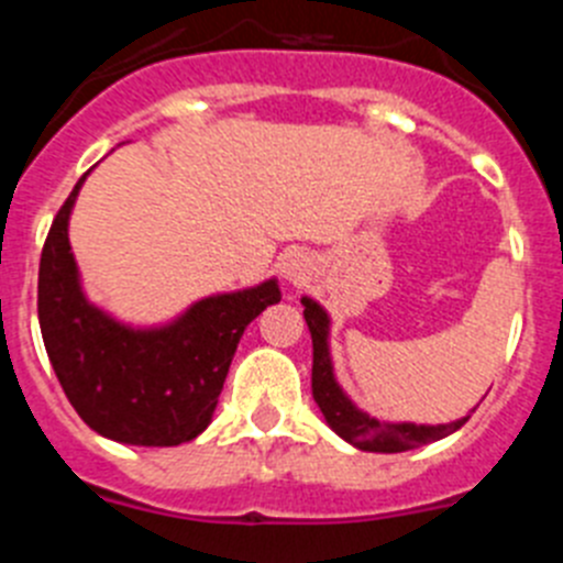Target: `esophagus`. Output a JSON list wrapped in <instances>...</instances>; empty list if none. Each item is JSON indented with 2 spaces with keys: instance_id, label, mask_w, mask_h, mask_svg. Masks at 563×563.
<instances>
[{
  "instance_id": "1",
  "label": "esophagus",
  "mask_w": 563,
  "mask_h": 563,
  "mask_svg": "<svg viewBox=\"0 0 563 563\" xmlns=\"http://www.w3.org/2000/svg\"><path fill=\"white\" fill-rule=\"evenodd\" d=\"M307 271H310V258L305 256V253H292V256H287L285 262V276L290 278V282H305L307 278Z\"/></svg>"
}]
</instances>
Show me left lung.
<instances>
[{"mask_svg":"<svg viewBox=\"0 0 563 563\" xmlns=\"http://www.w3.org/2000/svg\"><path fill=\"white\" fill-rule=\"evenodd\" d=\"M305 305V321L312 335V397L318 409L330 422V429L346 442H352L361 451H375V454H400V451L420 449L429 442L454 434L467 422V417L445 426H415V422H380L363 415L352 406V400L341 391L332 375L330 346H327V332H330V318L312 298H301Z\"/></svg>","mask_w":563,"mask_h":563,"instance_id":"1","label":"left lung"}]
</instances>
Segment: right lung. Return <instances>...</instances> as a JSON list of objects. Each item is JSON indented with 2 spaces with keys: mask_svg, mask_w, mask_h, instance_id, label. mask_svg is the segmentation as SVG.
Instances as JSON below:
<instances>
[{
  "mask_svg": "<svg viewBox=\"0 0 563 563\" xmlns=\"http://www.w3.org/2000/svg\"><path fill=\"white\" fill-rule=\"evenodd\" d=\"M84 177L44 239L38 265L44 350L89 429L126 445H180L206 431L239 338L258 312L282 301V292L271 278L251 290L202 298L163 330L118 324L84 298L69 253L67 222Z\"/></svg>",
  "mask_w": 563,
  "mask_h": 563,
  "instance_id": "right-lung-1",
  "label": "right lung"
}]
</instances>
